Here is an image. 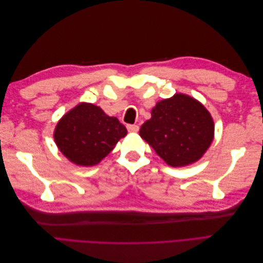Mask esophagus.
Masks as SVG:
<instances>
[{
    "instance_id": "34e87169",
    "label": "esophagus",
    "mask_w": 263,
    "mask_h": 263,
    "mask_svg": "<svg viewBox=\"0 0 263 263\" xmlns=\"http://www.w3.org/2000/svg\"><path fill=\"white\" fill-rule=\"evenodd\" d=\"M127 129H128V132H130V133H137L139 130V127H138V125L129 124V125H127Z\"/></svg>"
}]
</instances>
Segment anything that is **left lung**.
Returning a JSON list of instances; mask_svg holds the SVG:
<instances>
[{"label":"left lung","mask_w":263,"mask_h":263,"mask_svg":"<svg viewBox=\"0 0 263 263\" xmlns=\"http://www.w3.org/2000/svg\"><path fill=\"white\" fill-rule=\"evenodd\" d=\"M139 135L171 166H184L201 159L214 138V122L195 99L177 93L158 102Z\"/></svg>","instance_id":"left-lung-1"}]
</instances>
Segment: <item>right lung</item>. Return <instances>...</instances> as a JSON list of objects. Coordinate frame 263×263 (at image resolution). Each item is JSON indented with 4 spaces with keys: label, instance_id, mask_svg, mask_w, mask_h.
<instances>
[{
    "label": "right lung",
    "instance_id": "1",
    "mask_svg": "<svg viewBox=\"0 0 263 263\" xmlns=\"http://www.w3.org/2000/svg\"><path fill=\"white\" fill-rule=\"evenodd\" d=\"M126 127L91 103H81L58 122L53 133L62 155L78 165L98 164L125 137Z\"/></svg>",
    "mask_w": 263,
    "mask_h": 263
}]
</instances>
